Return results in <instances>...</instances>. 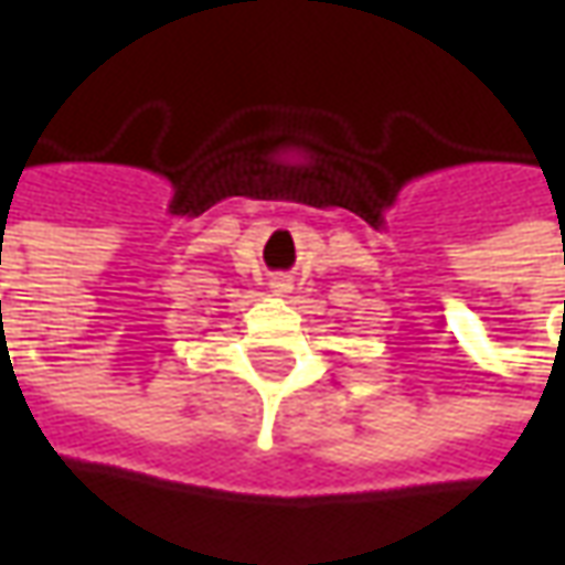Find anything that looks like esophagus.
Segmentation results:
<instances>
[{
  "label": "esophagus",
  "mask_w": 565,
  "mask_h": 565,
  "mask_svg": "<svg viewBox=\"0 0 565 565\" xmlns=\"http://www.w3.org/2000/svg\"><path fill=\"white\" fill-rule=\"evenodd\" d=\"M271 287H275L278 294H287V290H290V284H287V278H275V281H271Z\"/></svg>",
  "instance_id": "esophagus-1"
}]
</instances>
